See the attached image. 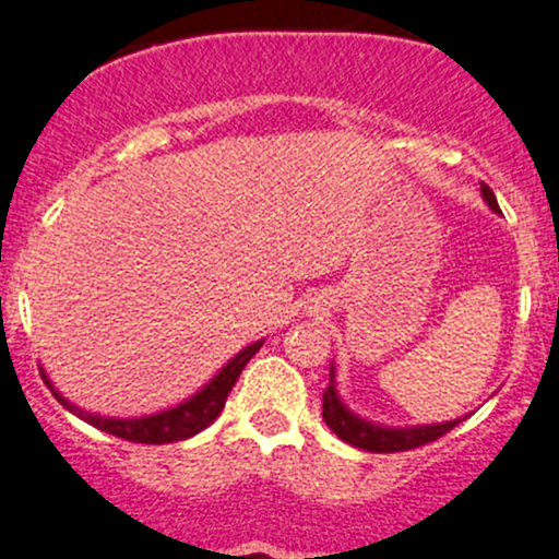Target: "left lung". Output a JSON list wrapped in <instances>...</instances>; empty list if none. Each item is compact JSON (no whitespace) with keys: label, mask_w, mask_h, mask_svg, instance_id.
Returning <instances> with one entry per match:
<instances>
[{"label":"left lung","mask_w":559,"mask_h":559,"mask_svg":"<svg viewBox=\"0 0 559 559\" xmlns=\"http://www.w3.org/2000/svg\"><path fill=\"white\" fill-rule=\"evenodd\" d=\"M480 192H483V200L488 203V209L493 213H501L491 187L480 185ZM322 417L341 441H346L356 449L374 451V454H393V451H409V449L425 447V443L438 441L441 436H447L451 428H456V425L465 419V417L451 419V423H441V425H419V428H382V425L367 423V419L356 417L354 412H348L346 404H343L341 396H337L335 369L332 367H330V385L322 396Z\"/></svg>","instance_id":"1"}]
</instances>
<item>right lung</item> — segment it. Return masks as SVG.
Segmentation results:
<instances>
[{
  "label": "right lung",
  "mask_w": 559,
  "mask_h": 559,
  "mask_svg": "<svg viewBox=\"0 0 559 559\" xmlns=\"http://www.w3.org/2000/svg\"><path fill=\"white\" fill-rule=\"evenodd\" d=\"M261 346H263V341L242 348L240 354H237L235 359H231L227 367H224L222 372H218L216 378H213L209 385L203 388V391H198L195 396L187 399L185 404L171 406V409L158 412V415H150V417L116 419V417L92 415V412L79 409L76 404H71V401L62 396V393L55 391L52 382H49V378L44 372H41V378L49 385V391H52V396L58 399L68 412H73V415L84 419V423H90L92 428L105 430V432H110V436L123 438V441H131V443H174V441H185V438H192L195 432L205 430L213 419L222 415L231 385H235L237 378H240V372L246 369V364L253 359L255 350H259Z\"/></svg>",
  "instance_id": "obj_1"
}]
</instances>
